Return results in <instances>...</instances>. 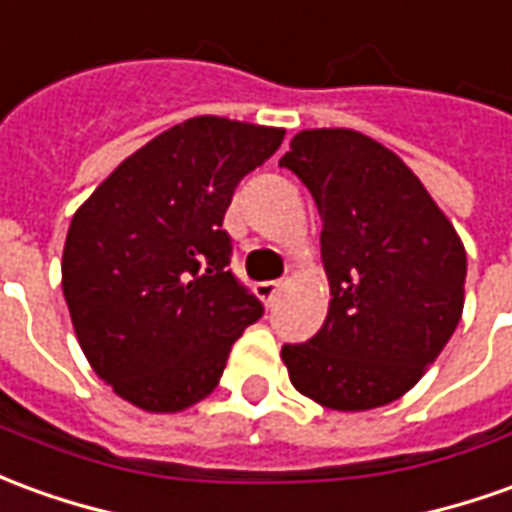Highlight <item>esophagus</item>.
<instances>
[{
  "label": "esophagus",
  "instance_id": "1",
  "mask_svg": "<svg viewBox=\"0 0 512 512\" xmlns=\"http://www.w3.org/2000/svg\"><path fill=\"white\" fill-rule=\"evenodd\" d=\"M257 296L266 302V305H271L274 299H277V293L282 291V280H266V282H257L255 285Z\"/></svg>",
  "mask_w": 512,
  "mask_h": 512
}]
</instances>
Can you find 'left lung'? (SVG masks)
Masks as SVG:
<instances>
[{
    "mask_svg": "<svg viewBox=\"0 0 512 512\" xmlns=\"http://www.w3.org/2000/svg\"><path fill=\"white\" fill-rule=\"evenodd\" d=\"M313 194L330 310L285 343L293 388L332 410H371L407 393L463 313L466 249L391 149L355 130H305L280 160Z\"/></svg>",
    "mask_w": 512,
    "mask_h": 512,
    "instance_id": "obj_1",
    "label": "left lung"
}]
</instances>
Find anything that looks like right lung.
I'll list each match as a JSON object with an SVG mask.
<instances>
[{"mask_svg": "<svg viewBox=\"0 0 512 512\" xmlns=\"http://www.w3.org/2000/svg\"><path fill=\"white\" fill-rule=\"evenodd\" d=\"M282 130L199 116L152 138L74 213L63 296L94 371L149 413L219 385L263 302L232 274L224 213Z\"/></svg>", "mask_w": 512, "mask_h": 512, "instance_id": "1", "label": "right lung"}]
</instances>
